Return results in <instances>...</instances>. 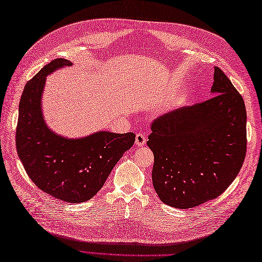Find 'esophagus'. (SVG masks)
<instances>
[{"instance_id": "34e87169", "label": "esophagus", "mask_w": 262, "mask_h": 262, "mask_svg": "<svg viewBox=\"0 0 262 262\" xmlns=\"http://www.w3.org/2000/svg\"><path fill=\"white\" fill-rule=\"evenodd\" d=\"M135 142H136V145L137 146H143L144 144L146 143V136L144 133H138V134H136V137H135Z\"/></svg>"}]
</instances>
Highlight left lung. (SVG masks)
<instances>
[{
  "label": "left lung",
  "mask_w": 262,
  "mask_h": 262,
  "mask_svg": "<svg viewBox=\"0 0 262 262\" xmlns=\"http://www.w3.org/2000/svg\"><path fill=\"white\" fill-rule=\"evenodd\" d=\"M216 96L158 117L147 146L154 154L152 181L160 199L191 208L223 193L247 153V111L229 77L214 70Z\"/></svg>",
  "instance_id": "obj_1"
}]
</instances>
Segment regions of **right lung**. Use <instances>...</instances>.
<instances>
[{
    "mask_svg": "<svg viewBox=\"0 0 262 262\" xmlns=\"http://www.w3.org/2000/svg\"><path fill=\"white\" fill-rule=\"evenodd\" d=\"M68 59L56 58L27 83L19 104L15 130L16 152L35 185L66 203L91 199L104 185L111 170L135 142L134 133L99 132L69 140L48 129L41 114L46 76Z\"/></svg>",
    "mask_w": 262,
    "mask_h": 262,
    "instance_id": "add662e5",
    "label": "right lung"
}]
</instances>
